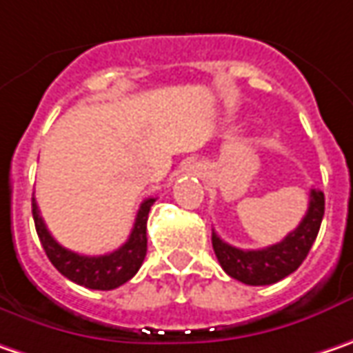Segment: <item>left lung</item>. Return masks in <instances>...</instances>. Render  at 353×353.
Listing matches in <instances>:
<instances>
[{
	"label": "left lung",
	"instance_id": "left-lung-1",
	"mask_svg": "<svg viewBox=\"0 0 353 353\" xmlns=\"http://www.w3.org/2000/svg\"><path fill=\"white\" fill-rule=\"evenodd\" d=\"M322 217H324V193L320 190H310V203L306 215L302 217L299 227L290 231L281 243L256 251H245L225 243L213 231L211 235L213 251L223 270L231 279H237L251 286L274 284L302 265L320 231Z\"/></svg>",
	"mask_w": 353,
	"mask_h": 353
}]
</instances>
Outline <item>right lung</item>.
<instances>
[{"label":"right lung","mask_w":353,"mask_h":353,"mask_svg":"<svg viewBox=\"0 0 353 353\" xmlns=\"http://www.w3.org/2000/svg\"><path fill=\"white\" fill-rule=\"evenodd\" d=\"M154 201L156 199L150 197L140 205L128 241L112 253L99 254V256L72 253L63 245H59L49 233L43 217L39 215L35 197H33V219H35V229H37L39 241L45 253L63 276L92 290H112L128 283L144 263L148 251V213H150V207L154 205Z\"/></svg>","instance_id":"obj_1"}]
</instances>
